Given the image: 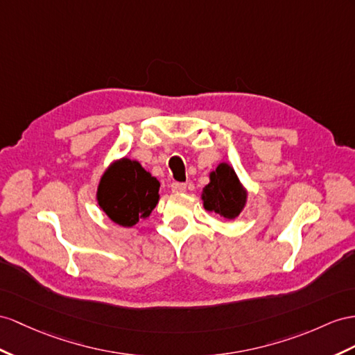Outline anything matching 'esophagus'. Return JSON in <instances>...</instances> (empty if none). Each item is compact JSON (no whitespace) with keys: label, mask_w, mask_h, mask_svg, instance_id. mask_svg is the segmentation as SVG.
I'll list each match as a JSON object with an SVG mask.
<instances>
[{"label":"esophagus","mask_w":355,"mask_h":355,"mask_svg":"<svg viewBox=\"0 0 355 355\" xmlns=\"http://www.w3.org/2000/svg\"><path fill=\"white\" fill-rule=\"evenodd\" d=\"M186 187H187V184H186V183H178V181H175V183H172V184H171V189H172V192H174V193H181V192H184Z\"/></svg>","instance_id":"obj_1"}]
</instances>
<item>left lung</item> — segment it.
Returning <instances> with one entry per match:
<instances>
[{
    "label": "left lung",
    "mask_w": 355,
    "mask_h": 355,
    "mask_svg": "<svg viewBox=\"0 0 355 355\" xmlns=\"http://www.w3.org/2000/svg\"><path fill=\"white\" fill-rule=\"evenodd\" d=\"M204 207L226 219H234L240 214L246 204V192L241 189L234 169L220 163L210 175V183L204 187Z\"/></svg>",
    "instance_id": "8db88e82"
}]
</instances>
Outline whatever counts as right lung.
Segmentation results:
<instances>
[{
	"mask_svg": "<svg viewBox=\"0 0 355 355\" xmlns=\"http://www.w3.org/2000/svg\"><path fill=\"white\" fill-rule=\"evenodd\" d=\"M159 181L138 162L123 159L109 168L97 190V201L109 219L133 226L148 217L159 201Z\"/></svg>",
	"mask_w": 355,
	"mask_h": 355,
	"instance_id": "add662e5",
	"label": "right lung"
}]
</instances>
